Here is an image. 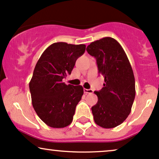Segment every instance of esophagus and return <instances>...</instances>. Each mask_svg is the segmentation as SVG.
<instances>
[{
  "label": "esophagus",
  "instance_id": "34e87169",
  "mask_svg": "<svg viewBox=\"0 0 159 159\" xmlns=\"http://www.w3.org/2000/svg\"><path fill=\"white\" fill-rule=\"evenodd\" d=\"M84 93H85V94H92L93 90L92 89H84Z\"/></svg>",
  "mask_w": 159,
  "mask_h": 159
}]
</instances>
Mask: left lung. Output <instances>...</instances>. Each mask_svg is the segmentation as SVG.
Masks as SVG:
<instances>
[{"mask_svg":"<svg viewBox=\"0 0 159 159\" xmlns=\"http://www.w3.org/2000/svg\"><path fill=\"white\" fill-rule=\"evenodd\" d=\"M87 52L95 57L103 87L94 91L98 101L91 107L96 124L105 129L122 124L131 112L135 97L133 70L127 56L115 39L105 37L91 42Z\"/></svg>","mask_w":159,"mask_h":159,"instance_id":"8db88e82","label":"left lung"}]
</instances>
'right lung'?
<instances>
[{
	"label": "right lung",
	"instance_id": "1",
	"mask_svg": "<svg viewBox=\"0 0 159 159\" xmlns=\"http://www.w3.org/2000/svg\"><path fill=\"white\" fill-rule=\"evenodd\" d=\"M85 50V44L53 43L37 61L29 84L32 104L41 120L50 127L64 128L71 124L83 88L66 85L62 80L71 74Z\"/></svg>",
	"mask_w": 159,
	"mask_h": 159
}]
</instances>
